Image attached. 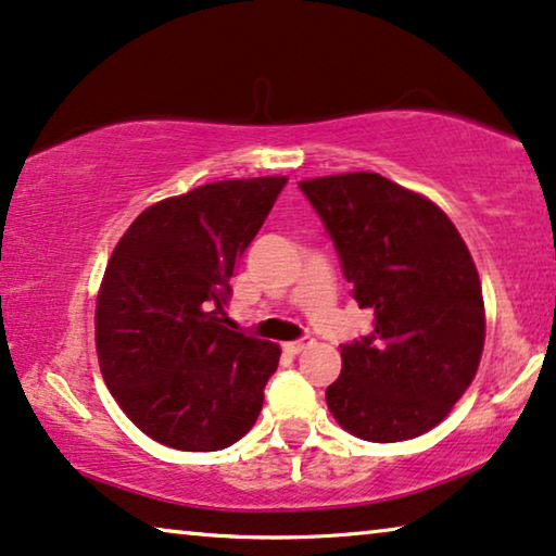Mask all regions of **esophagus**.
Here are the masks:
<instances>
[{"mask_svg": "<svg viewBox=\"0 0 556 556\" xmlns=\"http://www.w3.org/2000/svg\"><path fill=\"white\" fill-rule=\"evenodd\" d=\"M312 345V338H302V340H292V342H285V350L289 355H300L302 350H307Z\"/></svg>", "mask_w": 556, "mask_h": 556, "instance_id": "34e87169", "label": "esophagus"}]
</instances>
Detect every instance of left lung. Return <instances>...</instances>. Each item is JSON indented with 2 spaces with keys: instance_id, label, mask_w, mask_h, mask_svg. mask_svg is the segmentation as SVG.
<instances>
[{
  "instance_id": "1",
  "label": "left lung",
  "mask_w": 556,
  "mask_h": 556,
  "mask_svg": "<svg viewBox=\"0 0 556 556\" xmlns=\"http://www.w3.org/2000/svg\"><path fill=\"white\" fill-rule=\"evenodd\" d=\"M372 332L342 345L327 388L334 420L363 441L424 435L471 386L486 338L476 264L451 218L380 174L300 181Z\"/></svg>"
}]
</instances>
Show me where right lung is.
Masks as SVG:
<instances>
[{"label":"right lung","mask_w":556,"mask_h":556,"mask_svg":"<svg viewBox=\"0 0 556 556\" xmlns=\"http://www.w3.org/2000/svg\"><path fill=\"white\" fill-rule=\"evenodd\" d=\"M285 176L199 186L153 203L115 247L100 285L96 345L132 424L178 451H222L254 426L281 350L229 330L233 267Z\"/></svg>","instance_id":"right-lung-1"}]
</instances>
